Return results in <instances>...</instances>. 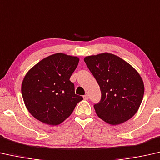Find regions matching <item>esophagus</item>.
<instances>
[{
    "label": "esophagus",
    "mask_w": 160,
    "mask_h": 160,
    "mask_svg": "<svg viewBox=\"0 0 160 160\" xmlns=\"http://www.w3.org/2000/svg\"><path fill=\"white\" fill-rule=\"evenodd\" d=\"M83 99H84V100H88V94H85V95L83 96Z\"/></svg>",
    "instance_id": "34e87169"
}]
</instances>
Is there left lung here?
I'll return each instance as SVG.
<instances>
[{
    "instance_id": "8db88e82",
    "label": "left lung",
    "mask_w": 160,
    "mask_h": 160,
    "mask_svg": "<svg viewBox=\"0 0 160 160\" xmlns=\"http://www.w3.org/2000/svg\"><path fill=\"white\" fill-rule=\"evenodd\" d=\"M84 62L100 86L101 100L93 106L98 116L111 125L131 118L139 108L145 91L137 71L108 53L86 57Z\"/></svg>"
}]
</instances>
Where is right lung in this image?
<instances>
[{"instance_id": "obj_1", "label": "right lung", "mask_w": 160, "mask_h": 160, "mask_svg": "<svg viewBox=\"0 0 160 160\" xmlns=\"http://www.w3.org/2000/svg\"><path fill=\"white\" fill-rule=\"evenodd\" d=\"M79 62L62 53L41 60L25 75L21 91L26 108L44 123L56 125L66 120L83 97L75 94L69 80Z\"/></svg>"}]
</instances>
